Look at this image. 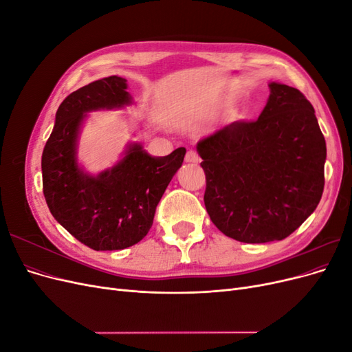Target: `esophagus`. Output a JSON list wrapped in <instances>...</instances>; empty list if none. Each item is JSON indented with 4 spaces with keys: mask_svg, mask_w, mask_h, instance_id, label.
Listing matches in <instances>:
<instances>
[{
    "mask_svg": "<svg viewBox=\"0 0 352 352\" xmlns=\"http://www.w3.org/2000/svg\"><path fill=\"white\" fill-rule=\"evenodd\" d=\"M185 162H186V163H199L201 158H199V155L197 154V151L190 150V151H188L186 155H185Z\"/></svg>",
    "mask_w": 352,
    "mask_h": 352,
    "instance_id": "obj_1",
    "label": "esophagus"
}]
</instances>
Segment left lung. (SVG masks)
<instances>
[{"label": "left lung", "instance_id": "8db88e82", "mask_svg": "<svg viewBox=\"0 0 352 352\" xmlns=\"http://www.w3.org/2000/svg\"><path fill=\"white\" fill-rule=\"evenodd\" d=\"M255 122H233L197 144L204 204L226 236L245 243L282 241L320 202L326 141L311 102L270 82Z\"/></svg>", "mask_w": 352, "mask_h": 352}]
</instances>
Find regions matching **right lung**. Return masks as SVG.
<instances>
[{"mask_svg":"<svg viewBox=\"0 0 352 352\" xmlns=\"http://www.w3.org/2000/svg\"><path fill=\"white\" fill-rule=\"evenodd\" d=\"M126 82L110 76L72 92L60 104L42 153V186L51 214L95 251L124 250L146 235L186 154L180 146L166 157H153L141 144L131 142L119 162L98 175L79 166L78 142L88 113L131 105Z\"/></svg>","mask_w":352,"mask_h":352,"instance_id":"1","label":"right lung"}]
</instances>
